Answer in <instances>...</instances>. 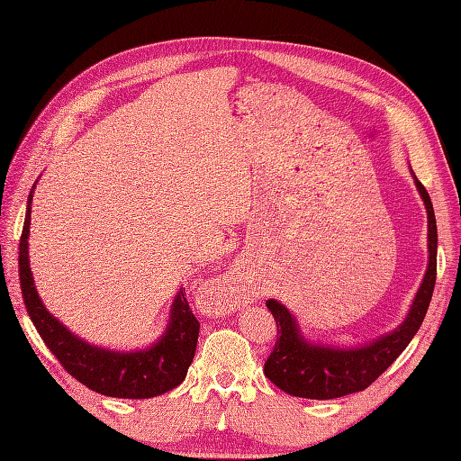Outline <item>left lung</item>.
Returning <instances> with one entry per match:
<instances>
[{
  "label": "left lung",
  "instance_id": "obj_1",
  "mask_svg": "<svg viewBox=\"0 0 461 461\" xmlns=\"http://www.w3.org/2000/svg\"><path fill=\"white\" fill-rule=\"evenodd\" d=\"M410 173L427 212L429 261L406 319L394 330L381 334L367 344L332 346L305 339L296 315L278 300H267L265 303L276 321L278 337L269 359L265 361V375L286 394L310 400H330L366 390L376 381V376L394 364V359L406 350L415 332L420 330L432 290H435L438 236L435 209H432L429 194L417 180L411 167Z\"/></svg>",
  "mask_w": 461,
  "mask_h": 461
}]
</instances>
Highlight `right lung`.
I'll return each mask as SVG.
<instances>
[{"mask_svg":"<svg viewBox=\"0 0 461 461\" xmlns=\"http://www.w3.org/2000/svg\"><path fill=\"white\" fill-rule=\"evenodd\" d=\"M36 183L29 194L19 244V278L26 312L59 364L90 390L111 398H153L169 393L185 381L196 354L200 323L188 308L180 288L171 303L169 321L161 337L142 350H109L86 342L53 317L34 286L29 258L31 212Z\"/></svg>","mask_w":461,"mask_h":461,"instance_id":"obj_1","label":"right lung"}]
</instances>
